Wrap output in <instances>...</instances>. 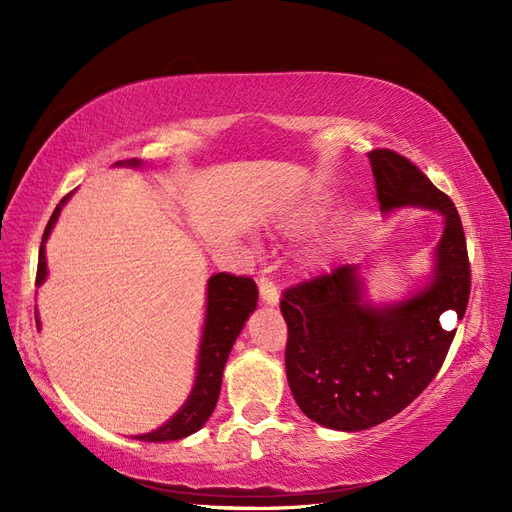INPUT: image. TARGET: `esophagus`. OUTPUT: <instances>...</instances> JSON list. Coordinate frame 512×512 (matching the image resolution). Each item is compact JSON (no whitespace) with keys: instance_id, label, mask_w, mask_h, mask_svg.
<instances>
[{"instance_id":"34e87169","label":"esophagus","mask_w":512,"mask_h":512,"mask_svg":"<svg viewBox=\"0 0 512 512\" xmlns=\"http://www.w3.org/2000/svg\"><path fill=\"white\" fill-rule=\"evenodd\" d=\"M258 290H260L262 303L277 305V301H280V292H277L275 284L269 280V277H260V280H258Z\"/></svg>"}]
</instances>
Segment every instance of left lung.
<instances>
[{"label":"left lung","instance_id":"left-lung-1","mask_svg":"<svg viewBox=\"0 0 512 512\" xmlns=\"http://www.w3.org/2000/svg\"><path fill=\"white\" fill-rule=\"evenodd\" d=\"M367 156L384 213L438 211L444 232L433 252L431 280L404 301L371 303L359 265H342L284 290L290 391L307 418L339 431L389 421L427 389L455 337L440 316L463 318L470 299L466 235L453 200L399 153L374 149Z\"/></svg>","mask_w":512,"mask_h":512}]
</instances>
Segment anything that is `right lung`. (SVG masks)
I'll return each instance as SVG.
<instances>
[{
    "instance_id": "right-lung-1",
    "label": "right lung",
    "mask_w": 512,
    "mask_h": 512,
    "mask_svg": "<svg viewBox=\"0 0 512 512\" xmlns=\"http://www.w3.org/2000/svg\"><path fill=\"white\" fill-rule=\"evenodd\" d=\"M141 166V160H126L117 162V166ZM68 196L59 200L55 207L49 224L44 228L40 254H38V273H36V286L46 280V256H44V243L49 239L51 230L59 218V211L68 203ZM258 303V288L250 277H237L230 273H215L207 282V312H205V327L203 337H200V350H198V363H196V382L192 386L190 397L185 399L181 410L166 421L162 427L153 429L143 436H134L143 442H170L181 440L190 433L198 431L207 423V418L218 404L220 389H222V374L224 365L228 361V354L232 344L239 337L245 320L256 309ZM36 324L40 327L38 316Z\"/></svg>"
}]
</instances>
